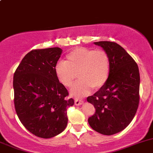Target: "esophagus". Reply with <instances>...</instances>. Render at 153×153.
<instances>
[{
  "label": "esophagus",
  "mask_w": 153,
  "mask_h": 153,
  "mask_svg": "<svg viewBox=\"0 0 153 153\" xmlns=\"http://www.w3.org/2000/svg\"><path fill=\"white\" fill-rule=\"evenodd\" d=\"M83 104H84V101H81V100H79V99L75 100V104L76 106H80Z\"/></svg>",
  "instance_id": "34e87169"
}]
</instances>
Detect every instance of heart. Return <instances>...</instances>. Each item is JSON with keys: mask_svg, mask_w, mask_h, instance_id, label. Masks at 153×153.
I'll list each match as a JSON object with an SVG mask.
<instances>
[{"mask_svg": "<svg viewBox=\"0 0 153 153\" xmlns=\"http://www.w3.org/2000/svg\"><path fill=\"white\" fill-rule=\"evenodd\" d=\"M111 70L110 58L104 50L78 47L67 55L66 61H59L55 73L61 85L69 87L76 77L79 81L70 89L76 98L87 95L92 88L99 89L106 84Z\"/></svg>", "mask_w": 153, "mask_h": 153, "instance_id": "obj_1", "label": "heart"}]
</instances>
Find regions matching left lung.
<instances>
[{
	"label": "left lung",
	"instance_id": "left-lung-1",
	"mask_svg": "<svg viewBox=\"0 0 153 153\" xmlns=\"http://www.w3.org/2000/svg\"><path fill=\"white\" fill-rule=\"evenodd\" d=\"M110 58L111 70L106 84L87 101L95 109L88 118L89 126L106 135L121 132L133 119L139 104L140 75L133 58L119 44L110 41L94 42Z\"/></svg>",
	"mask_w": 153,
	"mask_h": 153
}]
</instances>
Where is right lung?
Wrapping results in <instances>:
<instances>
[{"mask_svg":"<svg viewBox=\"0 0 153 153\" xmlns=\"http://www.w3.org/2000/svg\"><path fill=\"white\" fill-rule=\"evenodd\" d=\"M61 52L59 47L32 50L14 74L16 113L26 129L39 138H52L62 132L68 122L67 108L74 104L55 73Z\"/></svg>","mask_w":153,"mask_h":153,"instance_id":"1","label":"right lung"}]
</instances>
